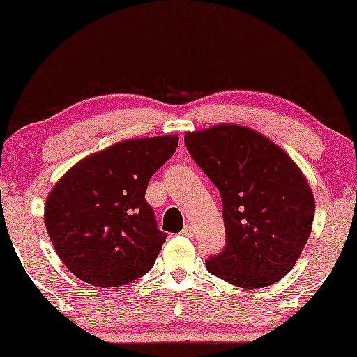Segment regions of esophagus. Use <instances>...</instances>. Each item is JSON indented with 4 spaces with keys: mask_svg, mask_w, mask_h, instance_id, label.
<instances>
[{
    "mask_svg": "<svg viewBox=\"0 0 357 357\" xmlns=\"http://www.w3.org/2000/svg\"><path fill=\"white\" fill-rule=\"evenodd\" d=\"M182 234L185 237H193L195 236V229H193L192 224H185Z\"/></svg>",
    "mask_w": 357,
    "mask_h": 357,
    "instance_id": "esophagus-1",
    "label": "esophagus"
}]
</instances>
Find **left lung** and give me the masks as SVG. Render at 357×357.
<instances>
[{
  "label": "left lung",
  "instance_id": "1",
  "mask_svg": "<svg viewBox=\"0 0 357 357\" xmlns=\"http://www.w3.org/2000/svg\"><path fill=\"white\" fill-rule=\"evenodd\" d=\"M185 146L222 199L226 245L206 260L211 275L265 287L296 265L315 216L312 190L280 146L241 125L185 135Z\"/></svg>",
  "mask_w": 357,
  "mask_h": 357
}]
</instances>
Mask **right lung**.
I'll use <instances>...</instances> for the list:
<instances>
[{
	"label": "right lung",
	"instance_id": "obj_1",
	"mask_svg": "<svg viewBox=\"0 0 357 357\" xmlns=\"http://www.w3.org/2000/svg\"><path fill=\"white\" fill-rule=\"evenodd\" d=\"M177 136L126 139L82 159L48 195L45 226L73 275L97 287L128 284L153 268L167 234L144 195Z\"/></svg>",
	"mask_w": 357,
	"mask_h": 357
}]
</instances>
